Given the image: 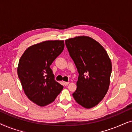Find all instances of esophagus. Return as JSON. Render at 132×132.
I'll return each instance as SVG.
<instances>
[{
    "label": "esophagus",
    "instance_id": "1",
    "mask_svg": "<svg viewBox=\"0 0 132 132\" xmlns=\"http://www.w3.org/2000/svg\"><path fill=\"white\" fill-rule=\"evenodd\" d=\"M68 84H69V82H64V85L65 86L68 85Z\"/></svg>",
    "mask_w": 132,
    "mask_h": 132
}]
</instances>
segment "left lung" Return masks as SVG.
Here are the masks:
<instances>
[{"label":"left lung","instance_id":"8db88e82","mask_svg":"<svg viewBox=\"0 0 132 132\" xmlns=\"http://www.w3.org/2000/svg\"><path fill=\"white\" fill-rule=\"evenodd\" d=\"M70 56L79 73L77 89L73 94L76 102L86 109L103 100L110 84L112 63L100 43L87 36L65 40Z\"/></svg>","mask_w":132,"mask_h":132}]
</instances>
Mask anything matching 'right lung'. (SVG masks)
Instances as JSON below:
<instances>
[{
	"label": "right lung",
	"mask_w": 132,
	"mask_h": 132,
	"mask_svg": "<svg viewBox=\"0 0 132 132\" xmlns=\"http://www.w3.org/2000/svg\"><path fill=\"white\" fill-rule=\"evenodd\" d=\"M64 48V41H45L30 46L20 59L17 73L23 89L39 106L53 102L64 88L55 80L50 67Z\"/></svg>",
	"instance_id": "right-lung-1"
}]
</instances>
